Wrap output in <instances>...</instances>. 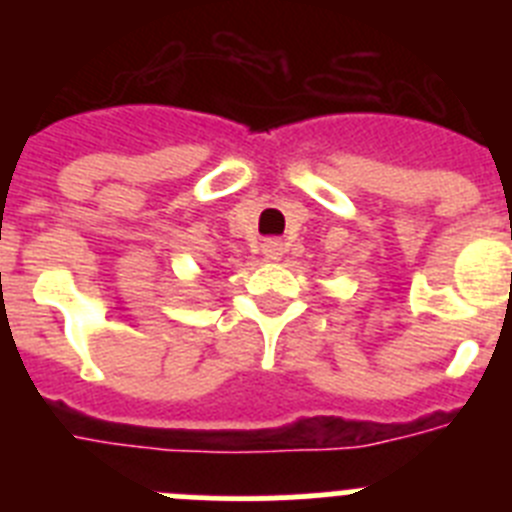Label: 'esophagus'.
<instances>
[{
  "mask_svg": "<svg viewBox=\"0 0 512 512\" xmlns=\"http://www.w3.org/2000/svg\"><path fill=\"white\" fill-rule=\"evenodd\" d=\"M264 256L271 261H279L284 256V243L279 241V238H269V241L264 243Z\"/></svg>",
  "mask_w": 512,
  "mask_h": 512,
  "instance_id": "1",
  "label": "esophagus"
}]
</instances>
